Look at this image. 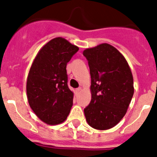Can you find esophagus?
<instances>
[{
    "label": "esophagus",
    "instance_id": "34e87169",
    "mask_svg": "<svg viewBox=\"0 0 157 157\" xmlns=\"http://www.w3.org/2000/svg\"><path fill=\"white\" fill-rule=\"evenodd\" d=\"M81 90H82V87H78V88L76 89V91H77L78 93L80 92V91H81Z\"/></svg>",
    "mask_w": 157,
    "mask_h": 157
}]
</instances>
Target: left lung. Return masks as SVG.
<instances>
[{
    "label": "left lung",
    "mask_w": 157,
    "mask_h": 157,
    "mask_svg": "<svg viewBox=\"0 0 157 157\" xmlns=\"http://www.w3.org/2000/svg\"><path fill=\"white\" fill-rule=\"evenodd\" d=\"M91 76V101L84 109L88 124L97 130L115 127L125 116L134 95L131 71L124 56L107 43L86 48Z\"/></svg>",
    "instance_id": "left-lung-1"
}]
</instances>
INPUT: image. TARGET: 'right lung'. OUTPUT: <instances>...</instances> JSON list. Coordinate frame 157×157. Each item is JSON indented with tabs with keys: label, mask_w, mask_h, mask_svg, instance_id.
Wrapping results in <instances>:
<instances>
[{
	"label": "right lung",
	"mask_w": 157,
	"mask_h": 157,
	"mask_svg": "<svg viewBox=\"0 0 157 157\" xmlns=\"http://www.w3.org/2000/svg\"><path fill=\"white\" fill-rule=\"evenodd\" d=\"M78 51L62 37L45 44L29 71L27 94L29 105L40 120L49 125L61 123L73 105V93L67 86V63Z\"/></svg>",
	"instance_id": "add662e5"
}]
</instances>
